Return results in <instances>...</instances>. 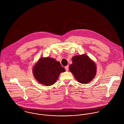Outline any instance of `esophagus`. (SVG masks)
<instances>
[{
	"instance_id": "esophagus-1",
	"label": "esophagus",
	"mask_w": 124,
	"mask_h": 124,
	"mask_svg": "<svg viewBox=\"0 0 124 124\" xmlns=\"http://www.w3.org/2000/svg\"><path fill=\"white\" fill-rule=\"evenodd\" d=\"M65 70H66V71H68V70H69V67H68V65H67V66H66L65 67Z\"/></svg>"
}]
</instances>
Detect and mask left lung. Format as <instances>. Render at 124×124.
<instances>
[{"instance_id": "8db88e82", "label": "left lung", "mask_w": 124, "mask_h": 124, "mask_svg": "<svg viewBox=\"0 0 124 124\" xmlns=\"http://www.w3.org/2000/svg\"><path fill=\"white\" fill-rule=\"evenodd\" d=\"M72 62L69 66V70L80 83L88 84L95 76L96 65L86 54L72 57Z\"/></svg>"}]
</instances>
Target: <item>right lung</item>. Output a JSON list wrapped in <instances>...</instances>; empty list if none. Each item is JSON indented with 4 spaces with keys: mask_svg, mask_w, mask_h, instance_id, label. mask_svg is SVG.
<instances>
[{
    "mask_svg": "<svg viewBox=\"0 0 124 124\" xmlns=\"http://www.w3.org/2000/svg\"><path fill=\"white\" fill-rule=\"evenodd\" d=\"M65 69L60 62L50 57H41L32 68L36 80L40 84L51 86L56 82L60 74Z\"/></svg>",
    "mask_w": 124,
    "mask_h": 124,
    "instance_id": "right-lung-1",
    "label": "right lung"
}]
</instances>
